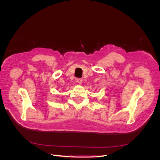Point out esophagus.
<instances>
[{
    "label": "esophagus",
    "instance_id": "esophagus-1",
    "mask_svg": "<svg viewBox=\"0 0 160 160\" xmlns=\"http://www.w3.org/2000/svg\"><path fill=\"white\" fill-rule=\"evenodd\" d=\"M75 80H76L77 83H78L79 84H81L82 83V81H83V80H82V79H81V78H77Z\"/></svg>",
    "mask_w": 160,
    "mask_h": 160
}]
</instances>
